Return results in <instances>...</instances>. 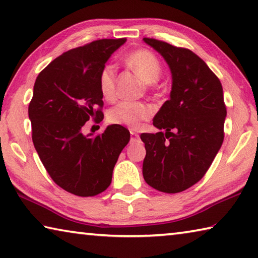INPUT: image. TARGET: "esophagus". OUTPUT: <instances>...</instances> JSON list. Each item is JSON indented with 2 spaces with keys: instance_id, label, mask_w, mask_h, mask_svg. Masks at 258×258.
<instances>
[{
  "instance_id": "34e87169",
  "label": "esophagus",
  "mask_w": 258,
  "mask_h": 258,
  "mask_svg": "<svg viewBox=\"0 0 258 258\" xmlns=\"http://www.w3.org/2000/svg\"><path fill=\"white\" fill-rule=\"evenodd\" d=\"M139 139H140L139 134L135 133L133 130H131V142H137L139 141Z\"/></svg>"
}]
</instances>
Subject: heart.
Listing matches in <instances>:
<instances>
[{"label":"heart","instance_id":"heart-1","mask_svg":"<svg viewBox=\"0 0 258 258\" xmlns=\"http://www.w3.org/2000/svg\"><path fill=\"white\" fill-rule=\"evenodd\" d=\"M124 62L131 71L137 74L146 83V86L152 89L160 78L161 63L157 55L147 49L131 51L125 55ZM117 73L112 64L103 66L99 74V89L102 97L112 101L116 98ZM154 115V108L146 102L123 101L116 104L108 112V120L111 124L139 128L143 121L150 119Z\"/></svg>","mask_w":258,"mask_h":258}]
</instances>
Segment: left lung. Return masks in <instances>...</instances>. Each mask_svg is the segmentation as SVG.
I'll return each mask as SVG.
<instances>
[{"mask_svg":"<svg viewBox=\"0 0 258 258\" xmlns=\"http://www.w3.org/2000/svg\"><path fill=\"white\" fill-rule=\"evenodd\" d=\"M167 61L173 76L171 99L154 118L165 132L142 133L145 181L165 194H177L204 177L224 140L226 107L218 77L191 50L143 38Z\"/></svg>","mask_w":258,"mask_h":258,"instance_id":"8db88e82","label":"left lung"}]
</instances>
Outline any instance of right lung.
I'll list each match as a JSON object with an SVG mask.
<instances>
[{
  "mask_svg": "<svg viewBox=\"0 0 258 258\" xmlns=\"http://www.w3.org/2000/svg\"><path fill=\"white\" fill-rule=\"evenodd\" d=\"M125 41L103 38L69 50L35 81L28 106L34 147L55 184L80 197H93L110 185L130 141L128 130L117 124L91 137L82 133L87 120L103 119L99 74Z\"/></svg>",
  "mask_w": 258,
  "mask_h": 258,
  "instance_id": "right-lung-1",
  "label": "right lung"
}]
</instances>
